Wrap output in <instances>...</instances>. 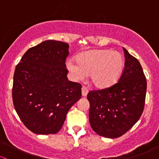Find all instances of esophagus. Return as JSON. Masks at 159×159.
<instances>
[{"instance_id": "esophagus-1", "label": "esophagus", "mask_w": 159, "mask_h": 159, "mask_svg": "<svg viewBox=\"0 0 159 159\" xmlns=\"http://www.w3.org/2000/svg\"><path fill=\"white\" fill-rule=\"evenodd\" d=\"M88 93H89V89L86 87H82V89H81V94H82V96L85 97V96H87Z\"/></svg>"}]
</instances>
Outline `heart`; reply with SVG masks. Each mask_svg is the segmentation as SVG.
Wrapping results in <instances>:
<instances>
[{"label":"heart","mask_w":159,"mask_h":159,"mask_svg":"<svg viewBox=\"0 0 159 159\" xmlns=\"http://www.w3.org/2000/svg\"><path fill=\"white\" fill-rule=\"evenodd\" d=\"M67 62V68L76 80L84 79L89 74L90 80L94 87L105 89L115 84L124 69L122 55L110 50H91L76 58Z\"/></svg>","instance_id":"1"}]
</instances>
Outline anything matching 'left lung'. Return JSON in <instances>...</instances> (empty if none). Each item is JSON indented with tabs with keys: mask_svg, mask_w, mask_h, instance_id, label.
I'll return each mask as SVG.
<instances>
[{
	"mask_svg": "<svg viewBox=\"0 0 159 159\" xmlns=\"http://www.w3.org/2000/svg\"><path fill=\"white\" fill-rule=\"evenodd\" d=\"M125 68L118 82L88 94L89 122L101 136L115 139L125 134L139 121L145 107L147 81L137 58L123 48Z\"/></svg>",
	"mask_w": 159,
	"mask_h": 159,
	"instance_id": "obj_1",
	"label": "left lung"
}]
</instances>
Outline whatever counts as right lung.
Here are the masks:
<instances>
[{"instance_id":"obj_1","label":"right lung","mask_w":159,"mask_h":159,"mask_svg":"<svg viewBox=\"0 0 159 159\" xmlns=\"http://www.w3.org/2000/svg\"><path fill=\"white\" fill-rule=\"evenodd\" d=\"M69 45L48 40L30 48L16 66L12 98L19 118L32 132L55 134L81 97V85L68 81Z\"/></svg>"}]
</instances>
